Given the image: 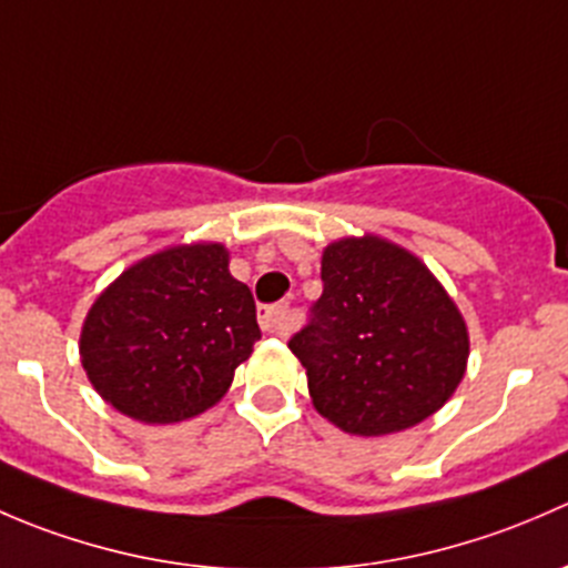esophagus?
<instances>
[{"instance_id": "obj_1", "label": "esophagus", "mask_w": 568, "mask_h": 568, "mask_svg": "<svg viewBox=\"0 0 568 568\" xmlns=\"http://www.w3.org/2000/svg\"><path fill=\"white\" fill-rule=\"evenodd\" d=\"M257 321H261V329L266 332V335H288L291 311L288 305H268L263 307Z\"/></svg>"}]
</instances>
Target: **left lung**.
I'll list each match as a JSON object with an SVG mask.
<instances>
[{
    "instance_id": "8db88e82",
    "label": "left lung",
    "mask_w": 568,
    "mask_h": 568,
    "mask_svg": "<svg viewBox=\"0 0 568 568\" xmlns=\"http://www.w3.org/2000/svg\"><path fill=\"white\" fill-rule=\"evenodd\" d=\"M311 318L288 341L313 404L359 437L426 420L467 365L462 313L426 266L385 239H343L321 257Z\"/></svg>"
}]
</instances>
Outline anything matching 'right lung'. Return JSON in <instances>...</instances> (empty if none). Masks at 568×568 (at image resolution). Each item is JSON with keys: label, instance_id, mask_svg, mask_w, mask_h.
<instances>
[{"label": "right lung", "instance_id": "add662e5", "mask_svg": "<svg viewBox=\"0 0 568 568\" xmlns=\"http://www.w3.org/2000/svg\"><path fill=\"white\" fill-rule=\"evenodd\" d=\"M261 337L255 300L222 244L170 247L120 274L84 321L82 365L101 398L142 423H178L225 395Z\"/></svg>", "mask_w": 568, "mask_h": 568}]
</instances>
